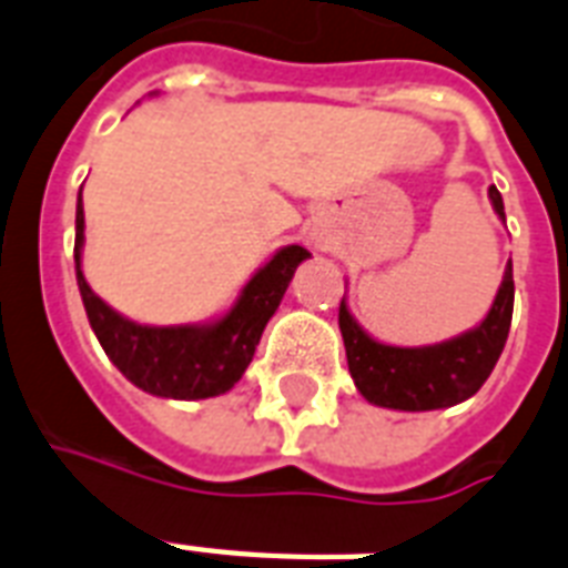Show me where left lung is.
I'll list each match as a JSON object with an SVG mask.
<instances>
[{
    "mask_svg": "<svg viewBox=\"0 0 568 568\" xmlns=\"http://www.w3.org/2000/svg\"><path fill=\"white\" fill-rule=\"evenodd\" d=\"M489 200L498 217H504V200L495 185L489 189ZM513 262H507L486 318L463 336L427 347L383 345L356 324L342 297L338 329L345 338L347 368L359 395L368 404L404 413L445 409L471 397L493 374L504 351L513 321Z\"/></svg>",
    "mask_w": 568,
    "mask_h": 568,
    "instance_id": "1",
    "label": "left lung"
}]
</instances>
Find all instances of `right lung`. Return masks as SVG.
<instances>
[{"instance_id":"obj_1","label":"right lung","mask_w":568,"mask_h":568,"mask_svg":"<svg viewBox=\"0 0 568 568\" xmlns=\"http://www.w3.org/2000/svg\"><path fill=\"white\" fill-rule=\"evenodd\" d=\"M84 209L82 194L75 203V283L82 292L84 312L102 351L118 372L155 397L173 400H203L230 392L247 372L250 359L265 324L283 301L294 271L310 250L301 244L276 250L271 262L258 267L241 288L232 310L209 324H180V327H150L123 318L109 303L91 292L82 274Z\"/></svg>"}]
</instances>
